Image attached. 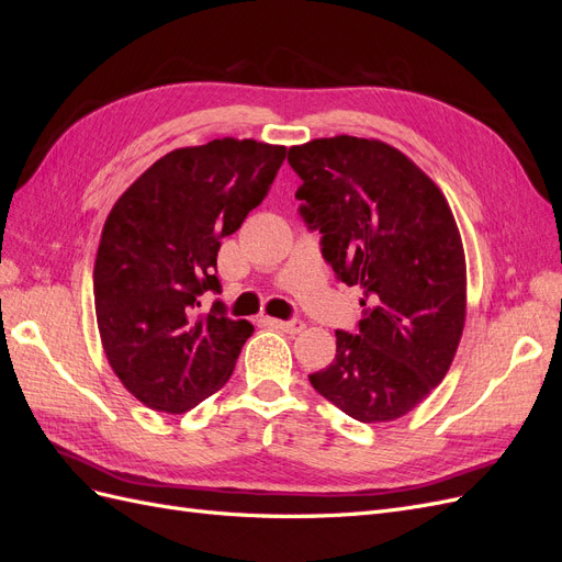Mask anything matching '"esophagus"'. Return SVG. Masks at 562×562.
I'll return each mask as SVG.
<instances>
[{"instance_id":"esophagus-1","label":"esophagus","mask_w":562,"mask_h":562,"mask_svg":"<svg viewBox=\"0 0 562 562\" xmlns=\"http://www.w3.org/2000/svg\"><path fill=\"white\" fill-rule=\"evenodd\" d=\"M267 323H269V326H274V328H279V330H285V333H291V335H297V333H302V330H304V323H302L300 318H293V321L267 318Z\"/></svg>"}]
</instances>
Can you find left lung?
Wrapping results in <instances>:
<instances>
[{"mask_svg": "<svg viewBox=\"0 0 562 562\" xmlns=\"http://www.w3.org/2000/svg\"><path fill=\"white\" fill-rule=\"evenodd\" d=\"M300 215L337 279L361 285L356 333L310 375L349 417L380 424L417 407L450 370L467 318L462 236L443 192L382 140L335 135L288 149Z\"/></svg>", "mask_w": 562, "mask_h": 562, "instance_id": "obj_1", "label": "left lung"}]
</instances>
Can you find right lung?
<instances>
[{
	"label": "right lung",
	"instance_id": "1",
	"mask_svg": "<svg viewBox=\"0 0 562 562\" xmlns=\"http://www.w3.org/2000/svg\"><path fill=\"white\" fill-rule=\"evenodd\" d=\"M283 145L211 140L151 164L112 206L93 267L100 339L114 375L159 413H187L225 386L252 335L199 295L220 293V239L260 206Z\"/></svg>",
	"mask_w": 562,
	"mask_h": 562
}]
</instances>
